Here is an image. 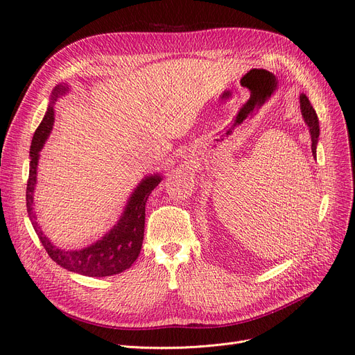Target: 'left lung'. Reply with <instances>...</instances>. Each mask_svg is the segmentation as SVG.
<instances>
[{
  "instance_id": "obj_1",
  "label": "left lung",
  "mask_w": 355,
  "mask_h": 355,
  "mask_svg": "<svg viewBox=\"0 0 355 355\" xmlns=\"http://www.w3.org/2000/svg\"><path fill=\"white\" fill-rule=\"evenodd\" d=\"M300 112H302L304 121L306 123L309 128V135H311V149H313V155L314 158L317 157V144H318V136H320V125H318V116L315 114V110L311 105L309 99L306 98V94H300Z\"/></svg>"
}]
</instances>
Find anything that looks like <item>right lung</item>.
<instances>
[{
    "mask_svg": "<svg viewBox=\"0 0 355 355\" xmlns=\"http://www.w3.org/2000/svg\"><path fill=\"white\" fill-rule=\"evenodd\" d=\"M69 92L68 84H58L50 94L49 108L44 118L34 133L29 149V179L26 187V210L41 244L49 256L62 268L87 277H110L128 270L137 259L144 243L145 231V204L149 194L163 180V176L154 173L145 176L128 197L120 219L101 240L83 247L80 250H65L53 244L41 231L34 211V191L37 187V170L40 151L49 139L55 124V103L60 96Z\"/></svg>",
    "mask_w": 355,
    "mask_h": 355,
    "instance_id": "right-lung-1",
    "label": "right lung"
}]
</instances>
